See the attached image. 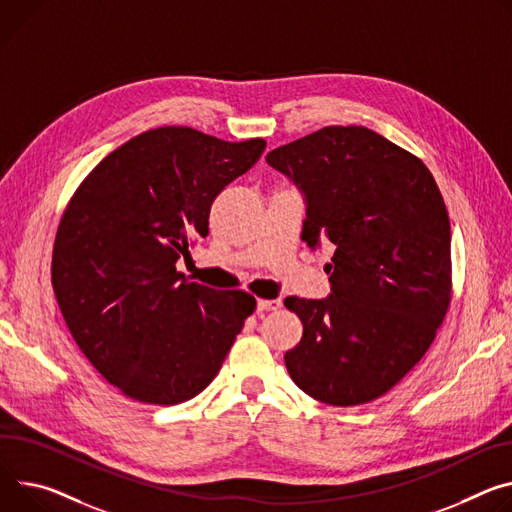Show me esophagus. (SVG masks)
<instances>
[{
  "instance_id": "esophagus-1",
  "label": "esophagus",
  "mask_w": 512,
  "mask_h": 512,
  "mask_svg": "<svg viewBox=\"0 0 512 512\" xmlns=\"http://www.w3.org/2000/svg\"><path fill=\"white\" fill-rule=\"evenodd\" d=\"M282 308V300L275 298V300H257V310L259 312H271V310H277Z\"/></svg>"
}]
</instances>
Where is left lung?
I'll use <instances>...</instances> for the list:
<instances>
[{
    "mask_svg": "<svg viewBox=\"0 0 512 512\" xmlns=\"http://www.w3.org/2000/svg\"><path fill=\"white\" fill-rule=\"evenodd\" d=\"M306 206L302 241L331 247V294L286 298L302 341L284 357L308 396L355 406L384 396L431 347L451 298V226L421 159L363 126H327L273 149Z\"/></svg>",
    "mask_w": 512,
    "mask_h": 512,
    "instance_id": "1",
    "label": "left lung"
}]
</instances>
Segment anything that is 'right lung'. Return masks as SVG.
I'll use <instances>...</instances> for the list:
<instances>
[{
	"mask_svg": "<svg viewBox=\"0 0 512 512\" xmlns=\"http://www.w3.org/2000/svg\"><path fill=\"white\" fill-rule=\"evenodd\" d=\"M263 151V138L163 126L110 153L71 198L53 249L55 296L83 355L122 394L169 406L216 378L255 298L185 282L175 263Z\"/></svg>",
	"mask_w": 512,
	"mask_h": 512,
	"instance_id": "add662e5",
	"label": "right lung"
}]
</instances>
